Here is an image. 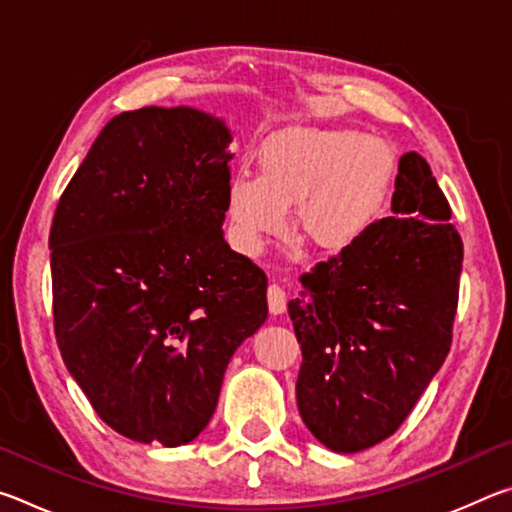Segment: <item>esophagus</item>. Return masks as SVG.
I'll use <instances>...</instances> for the list:
<instances>
[{
    "instance_id": "1",
    "label": "esophagus",
    "mask_w": 512,
    "mask_h": 512,
    "mask_svg": "<svg viewBox=\"0 0 512 512\" xmlns=\"http://www.w3.org/2000/svg\"><path fill=\"white\" fill-rule=\"evenodd\" d=\"M266 298H268V309H271L273 316L284 314V309H287V291H284L280 284L273 282L266 291Z\"/></svg>"
}]
</instances>
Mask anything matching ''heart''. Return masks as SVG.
<instances>
[{
  "mask_svg": "<svg viewBox=\"0 0 512 512\" xmlns=\"http://www.w3.org/2000/svg\"><path fill=\"white\" fill-rule=\"evenodd\" d=\"M259 178L225 185L230 235L244 255L289 228L323 253H339L366 232L386 203L393 153L352 128H289L259 151Z\"/></svg>",
  "mask_w": 512,
  "mask_h": 512,
  "instance_id": "1",
  "label": "heart"
}]
</instances>
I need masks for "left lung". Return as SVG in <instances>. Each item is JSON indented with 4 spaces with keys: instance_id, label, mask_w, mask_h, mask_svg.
Returning a JSON list of instances; mask_svg holds the SVG:
<instances>
[{
    "instance_id": "obj_1",
    "label": "left lung",
    "mask_w": 512,
    "mask_h": 512,
    "mask_svg": "<svg viewBox=\"0 0 512 512\" xmlns=\"http://www.w3.org/2000/svg\"><path fill=\"white\" fill-rule=\"evenodd\" d=\"M391 212L302 275L289 300L300 418L336 454L393 436L452 345L463 241L415 151L400 158Z\"/></svg>"
}]
</instances>
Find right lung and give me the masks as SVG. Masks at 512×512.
<instances>
[{
	"label": "right lung",
	"mask_w": 512,
	"mask_h": 512,
	"mask_svg": "<svg viewBox=\"0 0 512 512\" xmlns=\"http://www.w3.org/2000/svg\"><path fill=\"white\" fill-rule=\"evenodd\" d=\"M230 142L196 108L121 112L56 207L60 354L99 418L135 443H192L232 354L268 316L264 271L223 239Z\"/></svg>",
	"instance_id": "obj_1"
}]
</instances>
